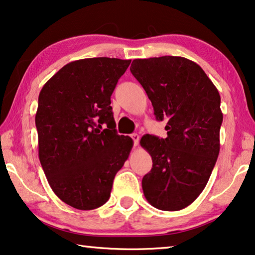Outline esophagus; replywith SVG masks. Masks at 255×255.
<instances>
[{
	"label": "esophagus",
	"mask_w": 255,
	"mask_h": 255,
	"mask_svg": "<svg viewBox=\"0 0 255 255\" xmlns=\"http://www.w3.org/2000/svg\"><path fill=\"white\" fill-rule=\"evenodd\" d=\"M131 138L133 140V142H134V146H138V143H139V135L136 134V133H133V134H131Z\"/></svg>",
	"instance_id": "1"
}]
</instances>
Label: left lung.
Instances as JSON below:
<instances>
[{
	"label": "left lung",
	"instance_id": "left-lung-1",
	"mask_svg": "<svg viewBox=\"0 0 255 255\" xmlns=\"http://www.w3.org/2000/svg\"><path fill=\"white\" fill-rule=\"evenodd\" d=\"M130 70L156 120L168 119L165 139L144 134L140 140L152 159L143 195L158 210H182L205 188L220 151V95L204 70L183 57L134 59Z\"/></svg>",
	"mask_w": 255,
	"mask_h": 255
}]
</instances>
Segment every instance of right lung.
<instances>
[{
    "label": "right lung",
    "instance_id": "1",
    "mask_svg": "<svg viewBox=\"0 0 255 255\" xmlns=\"http://www.w3.org/2000/svg\"><path fill=\"white\" fill-rule=\"evenodd\" d=\"M131 60L72 61L42 88L35 124L38 157L53 193L77 210H93L111 197L113 181L133 146L119 135L111 96Z\"/></svg>",
    "mask_w": 255,
    "mask_h": 255
}]
</instances>
